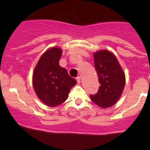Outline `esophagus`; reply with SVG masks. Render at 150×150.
Returning <instances> with one entry per match:
<instances>
[{
  "instance_id": "34e87169",
  "label": "esophagus",
  "mask_w": 150,
  "mask_h": 150,
  "mask_svg": "<svg viewBox=\"0 0 150 150\" xmlns=\"http://www.w3.org/2000/svg\"><path fill=\"white\" fill-rule=\"evenodd\" d=\"M76 81H77L78 83H80V82H81V77L80 76H77L76 77Z\"/></svg>"
}]
</instances>
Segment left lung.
<instances>
[{"instance_id": "1", "label": "left lung", "mask_w": 150, "mask_h": 150, "mask_svg": "<svg viewBox=\"0 0 150 150\" xmlns=\"http://www.w3.org/2000/svg\"><path fill=\"white\" fill-rule=\"evenodd\" d=\"M95 67L100 86L91 100L101 108H108L116 104L125 85V75L116 55L107 50L93 53Z\"/></svg>"}]
</instances>
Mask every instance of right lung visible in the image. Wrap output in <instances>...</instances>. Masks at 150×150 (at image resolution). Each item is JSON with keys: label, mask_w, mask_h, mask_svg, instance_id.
Instances as JSON below:
<instances>
[{"label": "right lung", "mask_w": 150, "mask_h": 150, "mask_svg": "<svg viewBox=\"0 0 150 150\" xmlns=\"http://www.w3.org/2000/svg\"><path fill=\"white\" fill-rule=\"evenodd\" d=\"M60 47L53 46L41 55L33 71L32 84L38 98L50 107H57L67 100L76 81L59 65Z\"/></svg>", "instance_id": "right-lung-1"}]
</instances>
